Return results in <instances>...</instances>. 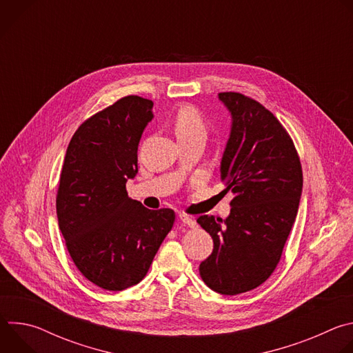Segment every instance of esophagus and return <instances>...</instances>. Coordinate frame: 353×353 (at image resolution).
<instances>
[{
  "label": "esophagus",
  "instance_id": "obj_1",
  "mask_svg": "<svg viewBox=\"0 0 353 353\" xmlns=\"http://www.w3.org/2000/svg\"><path fill=\"white\" fill-rule=\"evenodd\" d=\"M180 221H181L184 225L190 226V228H195V226H196V222H195L191 216H188V215H185V214H180Z\"/></svg>",
  "mask_w": 353,
  "mask_h": 353
}]
</instances>
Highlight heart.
<instances>
[{
	"label": "heart",
	"mask_w": 353,
	"mask_h": 353,
	"mask_svg": "<svg viewBox=\"0 0 353 353\" xmlns=\"http://www.w3.org/2000/svg\"><path fill=\"white\" fill-rule=\"evenodd\" d=\"M174 132L179 138H191V137H201L205 138L208 132V125L198 109L194 106H184L181 108L173 121Z\"/></svg>",
	"instance_id": "heart-1"
}]
</instances>
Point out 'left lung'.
<instances>
[{
  "label": "left lung",
  "mask_w": 353,
  "mask_h": 353,
  "mask_svg": "<svg viewBox=\"0 0 353 353\" xmlns=\"http://www.w3.org/2000/svg\"><path fill=\"white\" fill-rule=\"evenodd\" d=\"M219 100L232 116L221 180L234 198L225 221L196 219L214 240L199 275L212 290L233 296L256 289L276 268L297 215L303 173L290 135L270 110L237 92H221Z\"/></svg>",
  "instance_id": "left-lung-1"
}]
</instances>
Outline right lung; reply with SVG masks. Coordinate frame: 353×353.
Returning <instances> with one entry per match:
<instances>
[{"mask_svg": "<svg viewBox=\"0 0 353 353\" xmlns=\"http://www.w3.org/2000/svg\"><path fill=\"white\" fill-rule=\"evenodd\" d=\"M154 102L125 96L83 121L72 135L56 198L68 253L92 283L124 290L146 275L172 230L174 211H152L128 196L138 143Z\"/></svg>", "mask_w": 353, "mask_h": 353, "instance_id": "add662e5", "label": "right lung"}]
</instances>
